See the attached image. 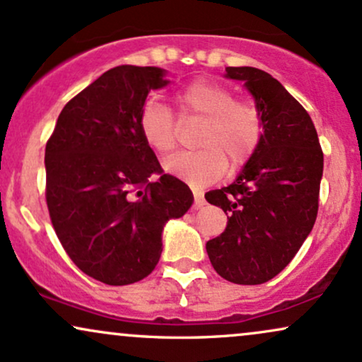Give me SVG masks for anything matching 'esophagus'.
<instances>
[{
  "instance_id": "34e87169",
  "label": "esophagus",
  "mask_w": 362,
  "mask_h": 362,
  "mask_svg": "<svg viewBox=\"0 0 362 362\" xmlns=\"http://www.w3.org/2000/svg\"><path fill=\"white\" fill-rule=\"evenodd\" d=\"M193 197H194V210H199L203 205H205V198H203V193L199 189H193Z\"/></svg>"
}]
</instances>
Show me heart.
<instances>
[{"instance_id":"1","label":"heart","mask_w":362,"mask_h":362,"mask_svg":"<svg viewBox=\"0 0 362 362\" xmlns=\"http://www.w3.org/2000/svg\"><path fill=\"white\" fill-rule=\"evenodd\" d=\"M180 120L203 118L197 134L198 151L181 152L164 160V171L194 188L218 181L227 171L244 165L261 144L264 117L256 101L233 98V91L211 79H194L174 93ZM139 134L157 154L176 147L177 120L168 106L147 100L137 118Z\"/></svg>"}]
</instances>
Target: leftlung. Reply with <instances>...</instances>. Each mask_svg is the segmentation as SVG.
Instances as JSON below:
<instances>
[{
  "instance_id": "1",
  "label": "left lung",
  "mask_w": 362,
  "mask_h": 362,
  "mask_svg": "<svg viewBox=\"0 0 362 362\" xmlns=\"http://www.w3.org/2000/svg\"><path fill=\"white\" fill-rule=\"evenodd\" d=\"M225 71L254 96L264 134L237 180L205 194L228 215L223 233L206 242V252L227 281L261 284L290 264L312 232L324 152L307 110L278 79L256 67Z\"/></svg>"
}]
</instances>
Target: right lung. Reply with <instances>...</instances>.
<instances>
[{
    "label": "right lung",
    "instance_id": "add662e5",
    "mask_svg": "<svg viewBox=\"0 0 362 362\" xmlns=\"http://www.w3.org/2000/svg\"><path fill=\"white\" fill-rule=\"evenodd\" d=\"M168 83L159 67H113L67 101L47 140L54 230L84 274L112 286L154 271L165 222L193 203L188 185L164 174L139 134L147 95Z\"/></svg>",
    "mask_w": 362,
    "mask_h": 362
}]
</instances>
